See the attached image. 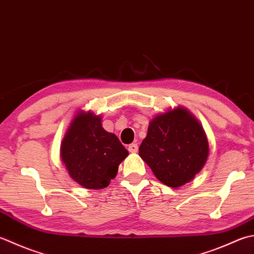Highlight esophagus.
<instances>
[{"instance_id": "obj_1", "label": "esophagus", "mask_w": 254, "mask_h": 254, "mask_svg": "<svg viewBox=\"0 0 254 254\" xmlns=\"http://www.w3.org/2000/svg\"><path fill=\"white\" fill-rule=\"evenodd\" d=\"M127 150H128V152H131V153H136L137 150H138L137 144L136 143L130 144V145H128V147H127Z\"/></svg>"}]
</instances>
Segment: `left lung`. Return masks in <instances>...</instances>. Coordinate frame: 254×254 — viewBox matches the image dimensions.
Instances as JSON below:
<instances>
[{
    "label": "left lung",
    "mask_w": 254,
    "mask_h": 254,
    "mask_svg": "<svg viewBox=\"0 0 254 254\" xmlns=\"http://www.w3.org/2000/svg\"><path fill=\"white\" fill-rule=\"evenodd\" d=\"M138 151L158 181L177 188L201 171L209 146L197 119L178 107L153 119Z\"/></svg>",
    "instance_id": "1"
}]
</instances>
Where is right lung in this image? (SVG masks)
I'll list each match as a JSON object with an SVG mask.
<instances>
[{"label": "right lung", "instance_id": "add662e5", "mask_svg": "<svg viewBox=\"0 0 254 254\" xmlns=\"http://www.w3.org/2000/svg\"><path fill=\"white\" fill-rule=\"evenodd\" d=\"M128 155L119 138L101 126V118L79 112L64 134L61 157L72 180L88 190H101L117 176Z\"/></svg>", "mask_w": 254, "mask_h": 254}]
</instances>
